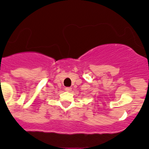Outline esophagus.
<instances>
[{"instance_id":"esophagus-1","label":"esophagus","mask_w":149,"mask_h":149,"mask_svg":"<svg viewBox=\"0 0 149 149\" xmlns=\"http://www.w3.org/2000/svg\"><path fill=\"white\" fill-rule=\"evenodd\" d=\"M65 91H66V92H71V87H66Z\"/></svg>"}]
</instances>
